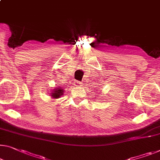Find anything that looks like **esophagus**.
Wrapping results in <instances>:
<instances>
[{
    "label": "esophagus",
    "mask_w": 160,
    "mask_h": 160,
    "mask_svg": "<svg viewBox=\"0 0 160 160\" xmlns=\"http://www.w3.org/2000/svg\"><path fill=\"white\" fill-rule=\"evenodd\" d=\"M73 84H74V86H76V87H80V86H82V82H78L77 80H75L74 82H73Z\"/></svg>",
    "instance_id": "34e87169"
}]
</instances>
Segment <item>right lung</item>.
I'll list each match as a JSON object with an SVG mask.
<instances>
[{
	"instance_id": "1",
	"label": "right lung",
	"mask_w": 160,
	"mask_h": 160,
	"mask_svg": "<svg viewBox=\"0 0 160 160\" xmlns=\"http://www.w3.org/2000/svg\"><path fill=\"white\" fill-rule=\"evenodd\" d=\"M63 88L61 87H58L57 88H56L55 89H53L52 91V92H51V97L52 98H54V99H58V98H59L61 96L63 95Z\"/></svg>"
}]
</instances>
